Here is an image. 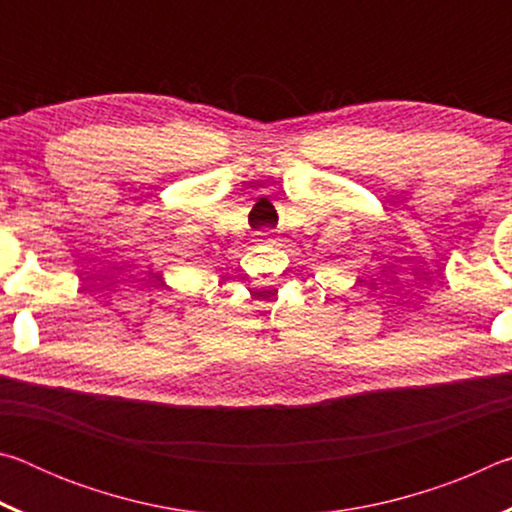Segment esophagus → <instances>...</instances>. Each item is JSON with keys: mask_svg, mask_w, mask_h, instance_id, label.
Listing matches in <instances>:
<instances>
[{"mask_svg": "<svg viewBox=\"0 0 512 512\" xmlns=\"http://www.w3.org/2000/svg\"><path fill=\"white\" fill-rule=\"evenodd\" d=\"M257 237H259V241H266V244H271V241H273V237H271V232H268V230H262V232H257Z\"/></svg>", "mask_w": 512, "mask_h": 512, "instance_id": "34e87169", "label": "esophagus"}]
</instances>
